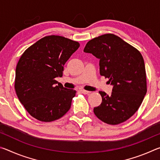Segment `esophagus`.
Instances as JSON below:
<instances>
[{"instance_id": "esophagus-1", "label": "esophagus", "mask_w": 160, "mask_h": 160, "mask_svg": "<svg viewBox=\"0 0 160 160\" xmlns=\"http://www.w3.org/2000/svg\"><path fill=\"white\" fill-rule=\"evenodd\" d=\"M80 92L81 93L85 94H88L90 93V91H87V90H82V89H81V90H80Z\"/></svg>"}]
</instances>
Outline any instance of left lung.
Returning <instances> with one entry per match:
<instances>
[{"label": "left lung", "mask_w": 160, "mask_h": 160, "mask_svg": "<svg viewBox=\"0 0 160 160\" xmlns=\"http://www.w3.org/2000/svg\"><path fill=\"white\" fill-rule=\"evenodd\" d=\"M84 52L99 59L100 75L109 78L112 92L99 91L102 102L94 113L103 122L123 123L138 109L147 92L145 67L138 50L113 34L89 41Z\"/></svg>", "instance_id": "8db88e82"}]
</instances>
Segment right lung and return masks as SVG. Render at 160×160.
<instances>
[{
  "label": "right lung",
  "instance_id": "right-lung-1",
  "mask_svg": "<svg viewBox=\"0 0 160 160\" xmlns=\"http://www.w3.org/2000/svg\"><path fill=\"white\" fill-rule=\"evenodd\" d=\"M80 47L77 42L51 35L29 47L15 70V89L20 102L32 117L51 122L68 112L76 93L58 85L63 66Z\"/></svg>",
  "mask_w": 160,
  "mask_h": 160
}]
</instances>
